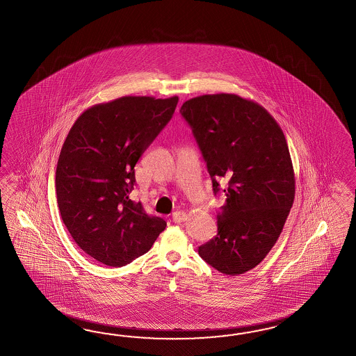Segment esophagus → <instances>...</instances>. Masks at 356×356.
Wrapping results in <instances>:
<instances>
[{
    "label": "esophagus",
    "mask_w": 356,
    "mask_h": 356,
    "mask_svg": "<svg viewBox=\"0 0 356 356\" xmlns=\"http://www.w3.org/2000/svg\"><path fill=\"white\" fill-rule=\"evenodd\" d=\"M186 220V212H184V211H175L174 213H172V221L174 222H182V221H185Z\"/></svg>",
    "instance_id": "1"
}]
</instances>
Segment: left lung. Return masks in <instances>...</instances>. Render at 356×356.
<instances>
[{"mask_svg":"<svg viewBox=\"0 0 356 356\" xmlns=\"http://www.w3.org/2000/svg\"><path fill=\"white\" fill-rule=\"evenodd\" d=\"M180 113L207 163L213 191L227 180L217 233L200 256L226 275L256 268L277 243L295 200L286 136L256 102L235 94L193 97Z\"/></svg>","mask_w":356,"mask_h":356,"instance_id":"left-lung-1","label":"left lung"}]
</instances>
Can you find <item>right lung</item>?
<instances>
[{
  "label": "right lung",
  "instance_id": "right-lung-1",
  "mask_svg": "<svg viewBox=\"0 0 356 356\" xmlns=\"http://www.w3.org/2000/svg\"><path fill=\"white\" fill-rule=\"evenodd\" d=\"M177 96H122L92 105L72 126L56 165L64 225L82 251L121 268L147 253L165 229L130 200L135 165L172 118Z\"/></svg>",
  "mask_w": 356,
  "mask_h": 356
}]
</instances>
